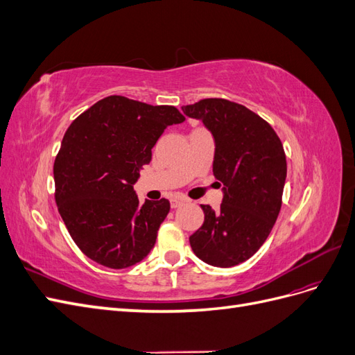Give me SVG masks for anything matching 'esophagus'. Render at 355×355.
<instances>
[{"label":"esophagus","instance_id":"obj_1","mask_svg":"<svg viewBox=\"0 0 355 355\" xmlns=\"http://www.w3.org/2000/svg\"><path fill=\"white\" fill-rule=\"evenodd\" d=\"M184 202H187V198H184V197H175V198L170 200L171 209H178V207H180Z\"/></svg>","mask_w":355,"mask_h":355}]
</instances>
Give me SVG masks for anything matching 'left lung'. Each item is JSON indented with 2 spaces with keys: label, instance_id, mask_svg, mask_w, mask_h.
I'll return each mask as SVG.
<instances>
[{
  "label": "left lung",
  "instance_id": "obj_1",
  "mask_svg": "<svg viewBox=\"0 0 355 355\" xmlns=\"http://www.w3.org/2000/svg\"><path fill=\"white\" fill-rule=\"evenodd\" d=\"M182 111L211 132L213 175L223 184L218 213L201 204L204 222L189 237L191 247L213 266L239 265L259 250L280 213L287 173L283 144L263 118L240 103L213 98Z\"/></svg>",
  "mask_w": 355,
  "mask_h": 355
}]
</instances>
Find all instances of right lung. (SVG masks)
Returning a JSON list of instances; mask_svg holds the SVG:
<instances>
[{"mask_svg": "<svg viewBox=\"0 0 355 355\" xmlns=\"http://www.w3.org/2000/svg\"><path fill=\"white\" fill-rule=\"evenodd\" d=\"M184 120L175 106L108 96L68 127L53 166L55 200L72 240L92 261L123 270L151 252L170 202L141 204L133 185L158 137Z\"/></svg>", "mask_w": 355, "mask_h": 355, "instance_id": "1", "label": "right lung"}]
</instances>
